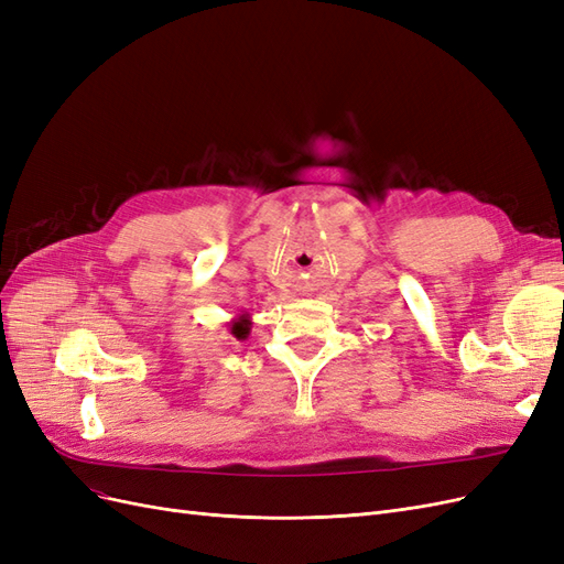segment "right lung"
I'll return each mask as SVG.
<instances>
[{"instance_id": "obj_1", "label": "right lung", "mask_w": 564, "mask_h": 564, "mask_svg": "<svg viewBox=\"0 0 564 564\" xmlns=\"http://www.w3.org/2000/svg\"><path fill=\"white\" fill-rule=\"evenodd\" d=\"M228 332H230L237 340L249 338V334H251V317H249L247 313L232 317V319L228 322Z\"/></svg>"}]
</instances>
